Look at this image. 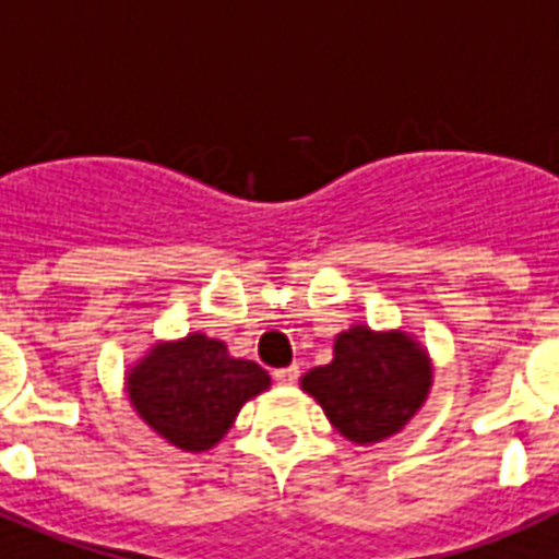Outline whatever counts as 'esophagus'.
<instances>
[{
	"instance_id": "esophagus-1",
	"label": "esophagus",
	"mask_w": 559,
	"mask_h": 559,
	"mask_svg": "<svg viewBox=\"0 0 559 559\" xmlns=\"http://www.w3.org/2000/svg\"><path fill=\"white\" fill-rule=\"evenodd\" d=\"M275 381L281 383V386H293L295 381H298V367H287V369H275Z\"/></svg>"
}]
</instances>
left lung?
<instances>
[{
    "label": "left lung",
    "mask_w": 559,
    "mask_h": 559,
    "mask_svg": "<svg viewBox=\"0 0 559 559\" xmlns=\"http://www.w3.org/2000/svg\"><path fill=\"white\" fill-rule=\"evenodd\" d=\"M431 386L426 349L406 332L352 326L335 337V358L309 369L301 389L355 443H378L409 424Z\"/></svg>",
    "instance_id": "8db88e82"
}]
</instances>
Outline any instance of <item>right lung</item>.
Here are the masks:
<instances>
[{"label": "right lung", "instance_id": "1", "mask_svg": "<svg viewBox=\"0 0 559 559\" xmlns=\"http://www.w3.org/2000/svg\"><path fill=\"white\" fill-rule=\"evenodd\" d=\"M266 386L270 374L258 364L229 358L222 341L201 332L156 346L128 374L133 409L185 452L215 447L243 403Z\"/></svg>", "mask_w": 559, "mask_h": 559}]
</instances>
